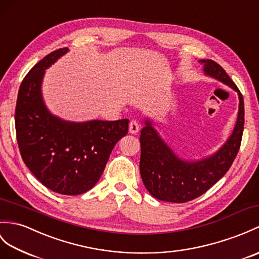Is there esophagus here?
<instances>
[{"instance_id":"obj_1","label":"esophagus","mask_w":259,"mask_h":259,"mask_svg":"<svg viewBox=\"0 0 259 259\" xmlns=\"http://www.w3.org/2000/svg\"><path fill=\"white\" fill-rule=\"evenodd\" d=\"M140 123L137 121V120H131L130 121V124H129V132L132 135H136L137 132H139L140 130Z\"/></svg>"}]
</instances>
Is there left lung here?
<instances>
[{"label": "left lung", "mask_w": 259, "mask_h": 259, "mask_svg": "<svg viewBox=\"0 0 259 259\" xmlns=\"http://www.w3.org/2000/svg\"><path fill=\"white\" fill-rule=\"evenodd\" d=\"M200 63L206 75L226 83L238 93L239 109L236 125L230 139L212 157L186 162L172 152L147 120L140 136V173L149 193L161 201L185 203L205 193L230 170L240 148L244 130L243 95L221 65L212 59H201Z\"/></svg>", "instance_id": "1"}]
</instances>
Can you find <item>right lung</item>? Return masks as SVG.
<instances>
[{"instance_id": "1", "label": "right lung", "mask_w": 259, "mask_h": 259, "mask_svg": "<svg viewBox=\"0 0 259 259\" xmlns=\"http://www.w3.org/2000/svg\"><path fill=\"white\" fill-rule=\"evenodd\" d=\"M68 51L59 48L24 78L15 108L20 152L38 181L56 193L77 195L98 182L116 143L128 134V119L68 122L53 116L41 98L45 69Z\"/></svg>"}]
</instances>
